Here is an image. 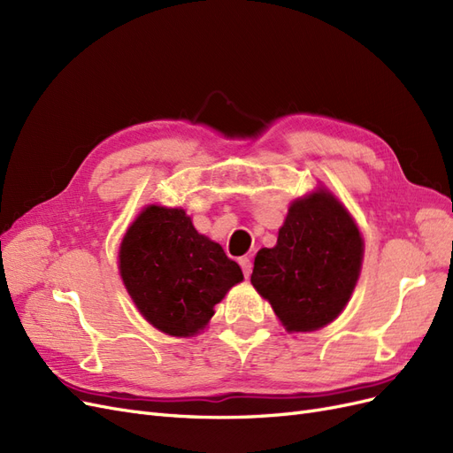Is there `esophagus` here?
<instances>
[{
	"mask_svg": "<svg viewBox=\"0 0 453 453\" xmlns=\"http://www.w3.org/2000/svg\"><path fill=\"white\" fill-rule=\"evenodd\" d=\"M240 266H242V272H243V276L245 278H250V273H251V268H253V265H251V260H250V257H242L240 260Z\"/></svg>",
	"mask_w": 453,
	"mask_h": 453,
	"instance_id": "1",
	"label": "esophagus"
}]
</instances>
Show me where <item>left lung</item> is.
<instances>
[{
  "instance_id": "8db88e82",
  "label": "left lung",
  "mask_w": 453,
  "mask_h": 453,
  "mask_svg": "<svg viewBox=\"0 0 453 453\" xmlns=\"http://www.w3.org/2000/svg\"><path fill=\"white\" fill-rule=\"evenodd\" d=\"M361 258L359 228L333 195L319 190L293 202L276 248L257 253L251 283L287 331H315L344 310Z\"/></svg>"
}]
</instances>
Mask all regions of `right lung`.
<instances>
[{"label":"right lung","mask_w":453,"mask_h":453,"mask_svg":"<svg viewBox=\"0 0 453 453\" xmlns=\"http://www.w3.org/2000/svg\"><path fill=\"white\" fill-rule=\"evenodd\" d=\"M120 276L143 318L172 336H190L242 268L219 243L198 234L183 210L149 205L120 243Z\"/></svg>","instance_id":"obj_1"}]
</instances>
